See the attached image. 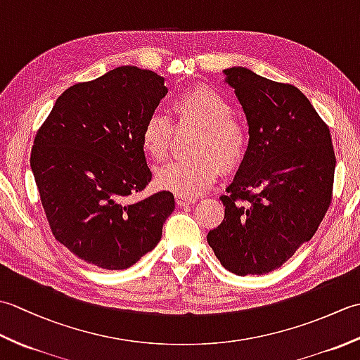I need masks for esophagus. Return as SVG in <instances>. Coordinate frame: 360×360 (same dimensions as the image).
<instances>
[{
	"label": "esophagus",
	"mask_w": 360,
	"mask_h": 360,
	"mask_svg": "<svg viewBox=\"0 0 360 360\" xmlns=\"http://www.w3.org/2000/svg\"><path fill=\"white\" fill-rule=\"evenodd\" d=\"M196 201H198L196 198H190V196H181V195L176 196V204L181 205V207H184V205L195 204Z\"/></svg>",
	"instance_id": "esophagus-1"
}]
</instances>
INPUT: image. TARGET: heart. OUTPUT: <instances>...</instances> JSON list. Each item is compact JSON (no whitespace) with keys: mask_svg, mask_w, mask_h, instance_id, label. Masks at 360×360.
Here are the masks:
<instances>
[{"mask_svg":"<svg viewBox=\"0 0 360 360\" xmlns=\"http://www.w3.org/2000/svg\"><path fill=\"white\" fill-rule=\"evenodd\" d=\"M172 112L178 128L198 129L192 153L196 158L176 160L159 167L155 173L158 187L181 196L200 195L215 181L221 168L238 167L249 147V133L232 116V105L210 88H193L173 98ZM173 125L160 114L143 122L141 145L153 160L167 159Z\"/></svg>","mask_w":360,"mask_h":360,"instance_id":"obj_1","label":"heart"}]
</instances>
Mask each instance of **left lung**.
Returning a JSON list of instances; mask_svg holds the SVG:
<instances>
[{
  "mask_svg": "<svg viewBox=\"0 0 360 360\" xmlns=\"http://www.w3.org/2000/svg\"><path fill=\"white\" fill-rule=\"evenodd\" d=\"M224 74L246 114L249 147L207 241L227 271L262 275L317 232L333 201L335 155L330 128L300 89L246 68Z\"/></svg>",
  "mask_w": 360,
  "mask_h": 360,
  "instance_id": "obj_1",
  "label": "left lung"
}]
</instances>
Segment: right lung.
Here are the masks:
<instances>
[{"label":"right lung","instance_id":"obj_1","mask_svg":"<svg viewBox=\"0 0 360 360\" xmlns=\"http://www.w3.org/2000/svg\"><path fill=\"white\" fill-rule=\"evenodd\" d=\"M165 94L156 72L120 66L68 88L38 128L30 167L46 219L83 262L127 269L162 236L173 193L128 196L151 181L141 131Z\"/></svg>","mask_w":360,"mask_h":360}]
</instances>
